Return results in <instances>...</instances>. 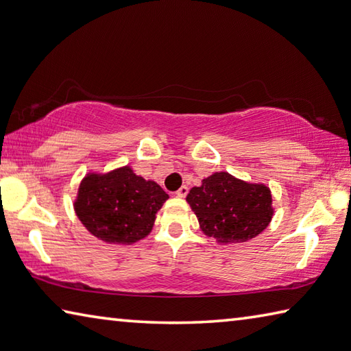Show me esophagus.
<instances>
[{"label":"esophagus","instance_id":"34e87169","mask_svg":"<svg viewBox=\"0 0 351 351\" xmlns=\"http://www.w3.org/2000/svg\"><path fill=\"white\" fill-rule=\"evenodd\" d=\"M186 194H188V186H182V188L178 189L177 193H176V195H177L178 198H183V197H186Z\"/></svg>","mask_w":351,"mask_h":351}]
</instances>
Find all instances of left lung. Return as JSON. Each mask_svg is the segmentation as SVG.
<instances>
[{
  "mask_svg": "<svg viewBox=\"0 0 351 351\" xmlns=\"http://www.w3.org/2000/svg\"><path fill=\"white\" fill-rule=\"evenodd\" d=\"M186 202L202 232L221 244L252 240L274 217L269 186L240 180L224 171L203 178L200 186L189 191Z\"/></svg>",
  "mask_w": 351,
  "mask_h": 351,
  "instance_id": "8db88e82",
  "label": "left lung"
}]
</instances>
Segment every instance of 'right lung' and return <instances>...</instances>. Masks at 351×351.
Wrapping results in <instances>:
<instances>
[{"mask_svg": "<svg viewBox=\"0 0 351 351\" xmlns=\"http://www.w3.org/2000/svg\"><path fill=\"white\" fill-rule=\"evenodd\" d=\"M168 198L156 182L145 180L127 165L104 174L88 173L73 206L85 229L99 240L134 244L149 235Z\"/></svg>", "mask_w": 351, "mask_h": 351, "instance_id": "right-lung-1", "label": "right lung"}]
</instances>
